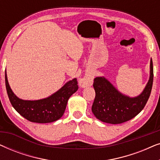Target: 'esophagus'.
Instances as JSON below:
<instances>
[{
	"instance_id": "esophagus-1",
	"label": "esophagus",
	"mask_w": 160,
	"mask_h": 160,
	"mask_svg": "<svg viewBox=\"0 0 160 160\" xmlns=\"http://www.w3.org/2000/svg\"><path fill=\"white\" fill-rule=\"evenodd\" d=\"M92 83V78L90 77H84L80 79L79 84L81 87H86L87 86H91Z\"/></svg>"
}]
</instances>
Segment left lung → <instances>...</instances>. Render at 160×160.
Returning a JSON list of instances; mask_svg holds the SVG:
<instances>
[{"mask_svg":"<svg viewBox=\"0 0 160 160\" xmlns=\"http://www.w3.org/2000/svg\"><path fill=\"white\" fill-rule=\"evenodd\" d=\"M154 70L150 61V77L141 95L130 98L119 92L106 78L96 77L93 87L95 91L92 111L98 119L109 124H122L132 119L145 107L152 89Z\"/></svg>","mask_w":160,"mask_h":160,"instance_id":"obj_1","label":"left lung"}]
</instances>
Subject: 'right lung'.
I'll list each match as a JSON object with an SVG mask.
<instances>
[{
	"label": "right lung",
	"mask_w": 160,
	"mask_h": 160,
	"mask_svg": "<svg viewBox=\"0 0 160 160\" xmlns=\"http://www.w3.org/2000/svg\"><path fill=\"white\" fill-rule=\"evenodd\" d=\"M5 82L8 98L14 108L28 121L36 123H49L60 119L65 112L69 98L78 89L77 79L73 78L47 98L24 100L17 98L10 88L6 72Z\"/></svg>",
	"instance_id": "right-lung-1"
}]
</instances>
